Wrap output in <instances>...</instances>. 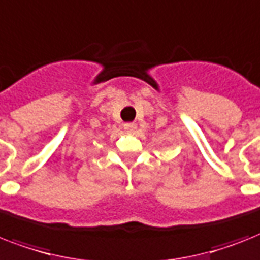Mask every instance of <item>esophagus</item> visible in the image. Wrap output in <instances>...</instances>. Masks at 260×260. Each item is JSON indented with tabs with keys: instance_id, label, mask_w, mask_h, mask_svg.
<instances>
[{
	"instance_id": "1",
	"label": "esophagus",
	"mask_w": 260,
	"mask_h": 260,
	"mask_svg": "<svg viewBox=\"0 0 260 260\" xmlns=\"http://www.w3.org/2000/svg\"><path fill=\"white\" fill-rule=\"evenodd\" d=\"M135 128H136V124H135V123H125V124H124V129H125L126 132H134Z\"/></svg>"
}]
</instances>
